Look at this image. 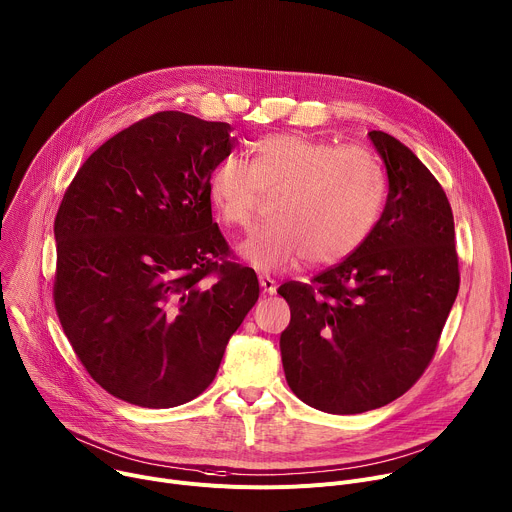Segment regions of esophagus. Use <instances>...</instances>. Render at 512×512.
Returning <instances> with one entry per match:
<instances>
[{
  "instance_id": "esophagus-1",
  "label": "esophagus",
  "mask_w": 512,
  "mask_h": 512,
  "mask_svg": "<svg viewBox=\"0 0 512 512\" xmlns=\"http://www.w3.org/2000/svg\"><path fill=\"white\" fill-rule=\"evenodd\" d=\"M258 280H260V287H262V291H264L266 295H274V293H276V282H274L272 276L260 274Z\"/></svg>"
}]
</instances>
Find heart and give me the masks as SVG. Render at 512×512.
<instances>
[{
	"mask_svg": "<svg viewBox=\"0 0 512 512\" xmlns=\"http://www.w3.org/2000/svg\"><path fill=\"white\" fill-rule=\"evenodd\" d=\"M248 156L219 160L207 191L219 219L236 230H248L262 197H274L272 223L240 246L256 268L287 270L305 258L335 264L372 234L386 195L384 168L372 152L285 132L254 140Z\"/></svg>",
	"mask_w": 512,
	"mask_h": 512,
	"instance_id": "b5f03b06",
	"label": "heart"
}]
</instances>
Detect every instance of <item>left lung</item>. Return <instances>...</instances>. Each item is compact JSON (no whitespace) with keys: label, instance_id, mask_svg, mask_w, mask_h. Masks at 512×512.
Instances as JSON below:
<instances>
[{"label":"left lung","instance_id":"1","mask_svg":"<svg viewBox=\"0 0 512 512\" xmlns=\"http://www.w3.org/2000/svg\"><path fill=\"white\" fill-rule=\"evenodd\" d=\"M388 197L368 240L311 282L289 280L280 335L287 382L323 413L356 415L405 394L431 364L460 289L451 205L429 168L372 130Z\"/></svg>","mask_w":512,"mask_h":512}]
</instances>
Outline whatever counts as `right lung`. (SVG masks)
Masks as SVG:
<instances>
[{
  "label": "right lung",
  "instance_id": "right-lung-1",
  "mask_svg": "<svg viewBox=\"0 0 512 512\" xmlns=\"http://www.w3.org/2000/svg\"><path fill=\"white\" fill-rule=\"evenodd\" d=\"M232 126L158 111L101 144L54 217V309L79 362L146 409L193 401L260 287L211 217Z\"/></svg>",
  "mask_w": 512,
  "mask_h": 512
}]
</instances>
